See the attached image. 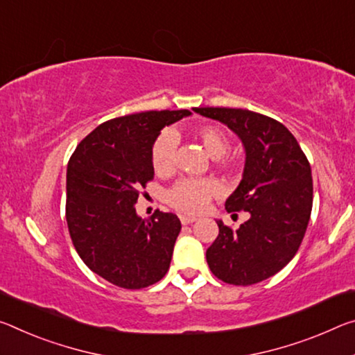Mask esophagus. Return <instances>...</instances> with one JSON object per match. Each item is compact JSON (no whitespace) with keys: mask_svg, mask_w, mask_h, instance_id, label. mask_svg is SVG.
Returning a JSON list of instances; mask_svg holds the SVG:
<instances>
[{"mask_svg":"<svg viewBox=\"0 0 355 355\" xmlns=\"http://www.w3.org/2000/svg\"><path fill=\"white\" fill-rule=\"evenodd\" d=\"M180 221H182V224H191L196 221L194 216H188V215H180Z\"/></svg>","mask_w":355,"mask_h":355,"instance_id":"1","label":"esophagus"}]
</instances>
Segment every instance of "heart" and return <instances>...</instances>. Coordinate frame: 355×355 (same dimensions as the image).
<instances>
[{
  "instance_id": "heart-1",
  "label": "heart",
  "mask_w": 355,
  "mask_h": 355,
  "mask_svg": "<svg viewBox=\"0 0 355 355\" xmlns=\"http://www.w3.org/2000/svg\"><path fill=\"white\" fill-rule=\"evenodd\" d=\"M202 147L207 153L215 157L216 166L224 171H234L235 161L230 159L226 153L230 147V140L227 134L213 125L199 126L194 131ZM178 139L172 131H164L155 139L151 145V166L155 172L159 175H171L175 168V151H177ZM218 183L213 178H183L177 182L167 191L166 200L167 204L175 208L178 211L200 213L211 200L213 196L218 193Z\"/></svg>"
}]
</instances>
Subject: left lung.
Returning a JSON list of instances; mask_svg holds the SVG:
<instances>
[{
    "instance_id": "8db88e82",
    "label": "left lung",
    "mask_w": 355,
    "mask_h": 355,
    "mask_svg": "<svg viewBox=\"0 0 355 355\" xmlns=\"http://www.w3.org/2000/svg\"><path fill=\"white\" fill-rule=\"evenodd\" d=\"M194 112L227 125L246 151L243 178L226 210L248 211L250 218L239 229L216 221L219 234L207 250L208 267L227 284L261 283L288 266L305 237L313 207L311 167L297 139L273 118L227 107Z\"/></svg>"
}]
</instances>
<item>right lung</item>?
Masks as SVG:
<instances>
[{"instance_id":"right-lung-1","label":"right lung","mask_w":355,"mask_h":355,"mask_svg":"<svg viewBox=\"0 0 355 355\" xmlns=\"http://www.w3.org/2000/svg\"><path fill=\"white\" fill-rule=\"evenodd\" d=\"M189 110H150L104 121L67 164L66 221L85 266L109 283L142 289L164 278L182 223L156 210L137 216L140 189L155 177L151 145Z\"/></svg>"}]
</instances>
